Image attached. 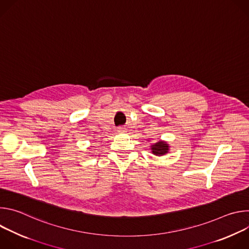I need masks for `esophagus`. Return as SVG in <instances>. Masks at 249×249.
<instances>
[{
  "instance_id": "34e87169",
  "label": "esophagus",
  "mask_w": 249,
  "mask_h": 249,
  "mask_svg": "<svg viewBox=\"0 0 249 249\" xmlns=\"http://www.w3.org/2000/svg\"><path fill=\"white\" fill-rule=\"evenodd\" d=\"M117 132L122 134V133H125L126 132V128H123V127H118L117 128Z\"/></svg>"
}]
</instances>
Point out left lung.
I'll return each mask as SVG.
<instances>
[{"label": "left lung", "instance_id": "obj_1", "mask_svg": "<svg viewBox=\"0 0 249 249\" xmlns=\"http://www.w3.org/2000/svg\"><path fill=\"white\" fill-rule=\"evenodd\" d=\"M150 147H151L152 153L155 156H158V157H161V156H164V155L168 154L169 149H170L169 144L165 141H159V142H157V143L151 144Z\"/></svg>", "mask_w": 249, "mask_h": 249}]
</instances>
